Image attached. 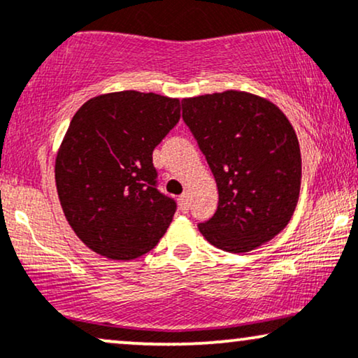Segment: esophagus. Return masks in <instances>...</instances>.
I'll use <instances>...</instances> for the list:
<instances>
[{
  "instance_id": "obj_1",
  "label": "esophagus",
  "mask_w": 358,
  "mask_h": 358,
  "mask_svg": "<svg viewBox=\"0 0 358 358\" xmlns=\"http://www.w3.org/2000/svg\"><path fill=\"white\" fill-rule=\"evenodd\" d=\"M178 205L183 213H187L188 210H190V196H188V193H183V195L178 198Z\"/></svg>"
}]
</instances>
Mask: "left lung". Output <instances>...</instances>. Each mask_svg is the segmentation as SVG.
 <instances>
[{
	"instance_id": "1",
	"label": "left lung",
	"mask_w": 358,
	"mask_h": 358,
	"mask_svg": "<svg viewBox=\"0 0 358 358\" xmlns=\"http://www.w3.org/2000/svg\"><path fill=\"white\" fill-rule=\"evenodd\" d=\"M182 110L218 187L217 212L198 230L230 253L270 242L288 225L300 195L294 127L272 101L235 90L185 98Z\"/></svg>"
}]
</instances>
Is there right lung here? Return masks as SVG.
Listing matches in <instances>:
<instances>
[{
	"mask_svg": "<svg viewBox=\"0 0 358 358\" xmlns=\"http://www.w3.org/2000/svg\"><path fill=\"white\" fill-rule=\"evenodd\" d=\"M178 120V98L133 90L94 96L73 116L56 155V190L93 252L133 260L165 235L176 203L157 188L153 150Z\"/></svg>",
	"mask_w": 358,
	"mask_h": 358,
	"instance_id": "obj_1",
	"label": "right lung"
}]
</instances>
